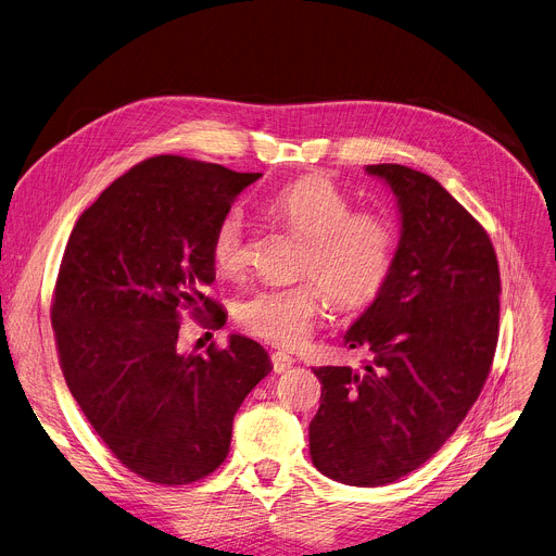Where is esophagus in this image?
<instances>
[{
    "label": "esophagus",
    "instance_id": "1",
    "mask_svg": "<svg viewBox=\"0 0 556 556\" xmlns=\"http://www.w3.org/2000/svg\"><path fill=\"white\" fill-rule=\"evenodd\" d=\"M273 368H275V372H286V370H290L292 366H294V359L290 357V355H283V352H273Z\"/></svg>",
    "mask_w": 556,
    "mask_h": 556
}]
</instances>
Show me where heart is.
Listing matches in <instances>:
<instances>
[{"mask_svg":"<svg viewBox=\"0 0 556 556\" xmlns=\"http://www.w3.org/2000/svg\"><path fill=\"white\" fill-rule=\"evenodd\" d=\"M268 213L292 235L304 239L299 275L290 288H262L245 296L237 321L260 339L292 348L311 334L326 306V294L341 311L362 308L383 288L396 250L392 222L372 211H352L350 197L326 177L290 184L268 201ZM211 257L224 277L245 268V222L228 211L215 226Z\"/></svg>","mask_w":556,"mask_h":556,"instance_id":"heart-1","label":"heart"}]
</instances>
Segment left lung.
<instances>
[{
	"mask_svg": "<svg viewBox=\"0 0 556 556\" xmlns=\"http://www.w3.org/2000/svg\"><path fill=\"white\" fill-rule=\"evenodd\" d=\"M386 181L401 235L392 270L343 332L370 362L321 366L315 468L345 485L392 483L426 464L477 401L498 339V264L481 224L437 179L366 166Z\"/></svg>",
	"mask_w": 556,
	"mask_h": 556,
	"instance_id": "left-lung-1",
	"label": "left lung"
}]
</instances>
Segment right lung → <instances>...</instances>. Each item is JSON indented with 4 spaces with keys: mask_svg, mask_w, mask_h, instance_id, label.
<instances>
[{
    "mask_svg": "<svg viewBox=\"0 0 556 556\" xmlns=\"http://www.w3.org/2000/svg\"><path fill=\"white\" fill-rule=\"evenodd\" d=\"M262 173L173 155L115 179L77 219L66 243L53 328L81 413L135 475L186 485L228 457L232 419L270 370L268 352L230 334L206 357L179 350L184 311H222L211 239L237 194Z\"/></svg>",
    "mask_w": 556,
    "mask_h": 556,
    "instance_id": "right-lung-1",
    "label": "right lung"
}]
</instances>
